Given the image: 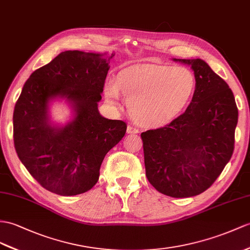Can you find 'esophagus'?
<instances>
[{"mask_svg":"<svg viewBox=\"0 0 250 250\" xmlns=\"http://www.w3.org/2000/svg\"><path fill=\"white\" fill-rule=\"evenodd\" d=\"M139 130L136 128V127H133L131 125H128L127 126V133H129V135H131V133H138Z\"/></svg>","mask_w":250,"mask_h":250,"instance_id":"1","label":"esophagus"}]
</instances>
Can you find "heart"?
I'll use <instances>...</instances> for the list:
<instances>
[{
	"instance_id": "1",
	"label": "heart",
	"mask_w": 250,
	"mask_h": 250,
	"mask_svg": "<svg viewBox=\"0 0 250 250\" xmlns=\"http://www.w3.org/2000/svg\"><path fill=\"white\" fill-rule=\"evenodd\" d=\"M193 73L182 66L142 65L121 71L115 83L105 87L109 103L123 95L133 121L145 126L171 123L184 110L195 91Z\"/></svg>"
}]
</instances>
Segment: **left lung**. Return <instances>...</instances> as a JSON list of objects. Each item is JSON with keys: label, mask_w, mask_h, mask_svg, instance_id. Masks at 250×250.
<instances>
[{"label": "left lung", "mask_w": 250, "mask_h": 250, "mask_svg": "<svg viewBox=\"0 0 250 250\" xmlns=\"http://www.w3.org/2000/svg\"><path fill=\"white\" fill-rule=\"evenodd\" d=\"M191 66L195 91L185 113L141 133L146 177L164 195L196 196L216 180L233 153L237 108L227 83L203 59H176Z\"/></svg>", "instance_id": "8db88e82"}]
</instances>
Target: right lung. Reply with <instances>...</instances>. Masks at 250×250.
Returning a JSON list of instances; mask_svg holds the SVG:
<instances>
[{"instance_id":"right-lung-1","label":"right lung","mask_w":250,"mask_h":250,"mask_svg":"<svg viewBox=\"0 0 250 250\" xmlns=\"http://www.w3.org/2000/svg\"><path fill=\"white\" fill-rule=\"evenodd\" d=\"M115 53L65 51L32 73L14 111V142L29 174L47 191L72 196L91 190L106 154L127 125L99 111L110 59ZM64 100L69 120L55 122L54 101Z\"/></svg>"}]
</instances>
